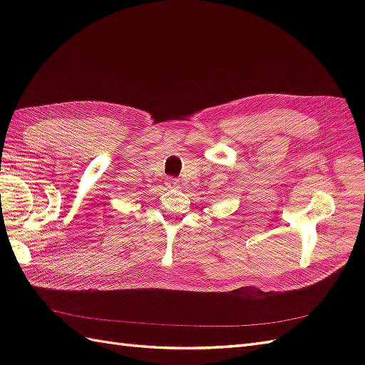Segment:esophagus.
<instances>
[{
	"label": "esophagus",
	"mask_w": 365,
	"mask_h": 365,
	"mask_svg": "<svg viewBox=\"0 0 365 365\" xmlns=\"http://www.w3.org/2000/svg\"><path fill=\"white\" fill-rule=\"evenodd\" d=\"M165 187H168V189H170V190H173V189H180V181L176 180V178H165Z\"/></svg>",
	"instance_id": "obj_1"
}]
</instances>
